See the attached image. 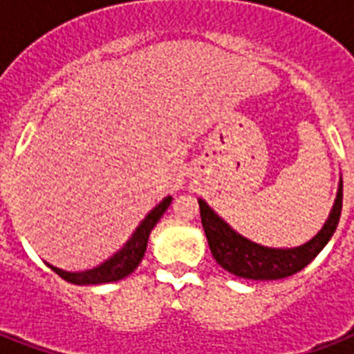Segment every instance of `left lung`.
<instances>
[{
  "instance_id": "1",
  "label": "left lung",
  "mask_w": 354,
  "mask_h": 354,
  "mask_svg": "<svg viewBox=\"0 0 354 354\" xmlns=\"http://www.w3.org/2000/svg\"><path fill=\"white\" fill-rule=\"evenodd\" d=\"M200 216L213 257L222 268L236 277L253 281L283 279L303 270L330 241L342 213V178L335 204L324 227L301 246L268 248L236 233L207 202L198 198Z\"/></svg>"
}]
</instances>
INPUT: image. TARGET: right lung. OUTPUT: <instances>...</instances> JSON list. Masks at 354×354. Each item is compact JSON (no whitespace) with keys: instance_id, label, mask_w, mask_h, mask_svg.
<instances>
[{"instance_id":"1","label":"right lung","mask_w":354,"mask_h":354,"mask_svg":"<svg viewBox=\"0 0 354 354\" xmlns=\"http://www.w3.org/2000/svg\"><path fill=\"white\" fill-rule=\"evenodd\" d=\"M172 196H165L154 209L149 211L143 221L139 222V226L133 230L132 236L122 244L121 250L113 253L112 257H108L104 263L97 264L95 268L82 270V272H68V270L57 268L53 264L47 263V266L58 274L62 279L73 285H102V283H113L122 277H127L138 268L145 252H147V242H149L150 232L154 230L167 207L171 205Z\"/></svg>"}]
</instances>
